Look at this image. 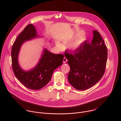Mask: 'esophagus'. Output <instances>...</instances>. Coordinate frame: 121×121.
I'll return each instance as SVG.
<instances>
[{"instance_id":"34e87169","label":"esophagus","mask_w":121,"mask_h":121,"mask_svg":"<svg viewBox=\"0 0 121 121\" xmlns=\"http://www.w3.org/2000/svg\"><path fill=\"white\" fill-rule=\"evenodd\" d=\"M67 61L68 60L67 59V58L66 57H64V59H63V62L64 64H65L67 63Z\"/></svg>"}]
</instances>
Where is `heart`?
Wrapping results in <instances>:
<instances>
[{"label":"heart","mask_w":121,"mask_h":121,"mask_svg":"<svg viewBox=\"0 0 121 121\" xmlns=\"http://www.w3.org/2000/svg\"><path fill=\"white\" fill-rule=\"evenodd\" d=\"M86 39H87L86 37L84 36L79 37V38L76 39L75 40L73 41L72 42L70 43L68 45V47L71 50L75 51L77 50L80 46L81 44L83 42L86 40ZM57 45L58 47L61 46V44L59 43H57Z\"/></svg>","instance_id":"1"}]
</instances>
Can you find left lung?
<instances>
[{
    "label": "left lung",
    "instance_id": "left-lung-1",
    "mask_svg": "<svg viewBox=\"0 0 121 121\" xmlns=\"http://www.w3.org/2000/svg\"><path fill=\"white\" fill-rule=\"evenodd\" d=\"M91 43L84 42L73 53L65 52L70 67L68 79L78 90H85L97 83L105 72L107 48L99 32L94 30Z\"/></svg>",
    "mask_w": 121,
    "mask_h": 121
}]
</instances>
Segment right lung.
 I'll list each match as a JSON object with an SVG mask.
<instances>
[{
	"instance_id": "right-lung-1",
	"label": "right lung",
	"mask_w": 121,
	"mask_h": 121,
	"mask_svg": "<svg viewBox=\"0 0 121 121\" xmlns=\"http://www.w3.org/2000/svg\"><path fill=\"white\" fill-rule=\"evenodd\" d=\"M37 36L34 26L29 24L14 42L11 52L12 67L14 75L25 86L33 90H40L50 82L54 70L62 65L64 57L62 54H54L44 49L36 67L28 71L22 69L18 63V55L20 47L25 41Z\"/></svg>"
}]
</instances>
